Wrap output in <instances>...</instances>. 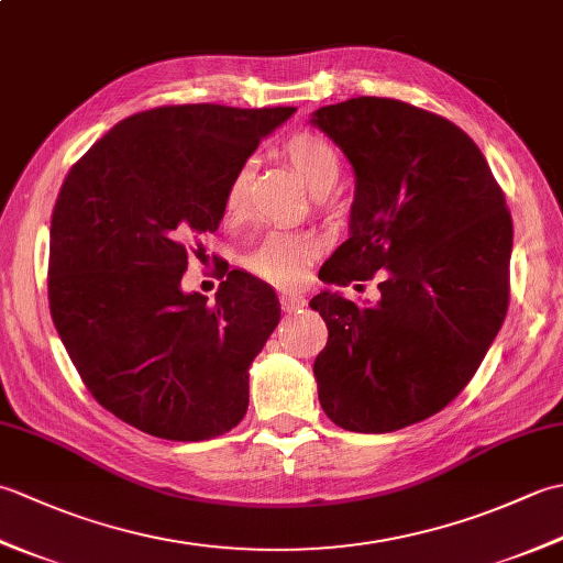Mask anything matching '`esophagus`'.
<instances>
[{"label": "esophagus", "instance_id": "1", "mask_svg": "<svg viewBox=\"0 0 563 563\" xmlns=\"http://www.w3.org/2000/svg\"><path fill=\"white\" fill-rule=\"evenodd\" d=\"M307 305V300L302 295H280V307H283V312H288V314H292V312H300V309Z\"/></svg>", "mask_w": 563, "mask_h": 563}]
</instances>
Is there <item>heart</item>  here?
<instances>
[{
    "instance_id": "obj_1",
    "label": "heart",
    "mask_w": 563,
    "mask_h": 563,
    "mask_svg": "<svg viewBox=\"0 0 563 563\" xmlns=\"http://www.w3.org/2000/svg\"><path fill=\"white\" fill-rule=\"evenodd\" d=\"M285 154L314 196H324L336 186L341 174V157L336 147L317 133H295L285 142ZM251 164H242L234 172L230 186H227L224 208L227 212H239L244 208L246 188H249ZM314 256V242L307 234L292 232H273L251 251L246 258L249 271L258 278L275 285H295L305 278V273Z\"/></svg>"
}]
</instances>
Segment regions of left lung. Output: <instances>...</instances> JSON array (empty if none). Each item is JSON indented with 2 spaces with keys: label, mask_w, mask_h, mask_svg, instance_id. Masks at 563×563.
Returning <instances> with one entry per match:
<instances>
[{
  "label": "left lung",
  "mask_w": 563,
  "mask_h": 563,
  "mask_svg": "<svg viewBox=\"0 0 563 563\" xmlns=\"http://www.w3.org/2000/svg\"><path fill=\"white\" fill-rule=\"evenodd\" d=\"M353 166L349 239L309 307L327 321L319 404L353 433L438 413L479 369L508 309L512 220L482 150L411 103L361 97L309 118ZM380 273V300L339 287Z\"/></svg>",
  "instance_id": "8db88e82"
}]
</instances>
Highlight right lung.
I'll return each instance as SVG.
<instances>
[{"label": "right lung", "instance_id": "obj_1", "mask_svg": "<svg viewBox=\"0 0 563 563\" xmlns=\"http://www.w3.org/2000/svg\"><path fill=\"white\" fill-rule=\"evenodd\" d=\"M297 109L164 106L113 125L53 210L47 297L84 385L142 433L218 438L249 409V367L280 321L271 285L227 273L186 292V246L214 232L234 172Z\"/></svg>", "mask_w": 563, "mask_h": 563}]
</instances>
